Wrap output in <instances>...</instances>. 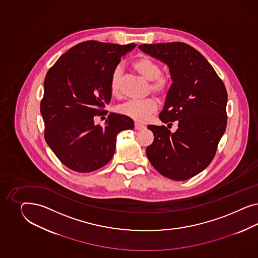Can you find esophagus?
<instances>
[{
    "label": "esophagus",
    "instance_id": "obj_1",
    "mask_svg": "<svg viewBox=\"0 0 258 258\" xmlns=\"http://www.w3.org/2000/svg\"><path fill=\"white\" fill-rule=\"evenodd\" d=\"M134 126H135V130H137V131H142L145 128V125L139 124V123H135Z\"/></svg>",
    "mask_w": 258,
    "mask_h": 258
}]
</instances>
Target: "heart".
Wrapping results in <instances>:
<instances>
[{"label":"heart","mask_w":258,"mask_h":258,"mask_svg":"<svg viewBox=\"0 0 258 258\" xmlns=\"http://www.w3.org/2000/svg\"><path fill=\"white\" fill-rule=\"evenodd\" d=\"M134 70L139 73L145 79L151 81L150 90L158 94L166 93L169 80L164 75H162V69L160 64L149 56H140L133 62ZM122 81V69L117 66L112 71L109 78V90L110 93L115 96L120 94ZM158 108L157 102L154 98H147L144 100H131L119 106L118 111L131 117L138 122H145L149 116L155 112Z\"/></svg>","instance_id":"heart-1"}]
</instances>
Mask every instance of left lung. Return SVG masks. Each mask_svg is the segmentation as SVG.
Listing matches in <instances>:
<instances>
[{
    "label": "left lung",
    "mask_w": 258,
    "mask_h": 258,
    "mask_svg": "<svg viewBox=\"0 0 258 258\" xmlns=\"http://www.w3.org/2000/svg\"><path fill=\"white\" fill-rule=\"evenodd\" d=\"M138 48L168 66L173 83L160 119L165 124L179 122L173 133L164 125L148 126L154 141L147 148V156L164 177L188 180L210 164L225 133L226 88L207 59L186 43L141 44Z\"/></svg>",
    "instance_id": "left-lung-1"
}]
</instances>
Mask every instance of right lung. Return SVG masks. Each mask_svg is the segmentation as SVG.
<instances>
[{"label":"right lung","instance_id":"add662e5","mask_svg":"<svg viewBox=\"0 0 258 258\" xmlns=\"http://www.w3.org/2000/svg\"><path fill=\"white\" fill-rule=\"evenodd\" d=\"M135 46L84 41L69 49L48 71L40 103L44 138L72 170L88 173L108 164L118 133L134 127L133 119L123 114L110 113L104 127L94 125V118L107 114L103 108L111 98V73Z\"/></svg>","mask_w":258,"mask_h":258}]
</instances>
